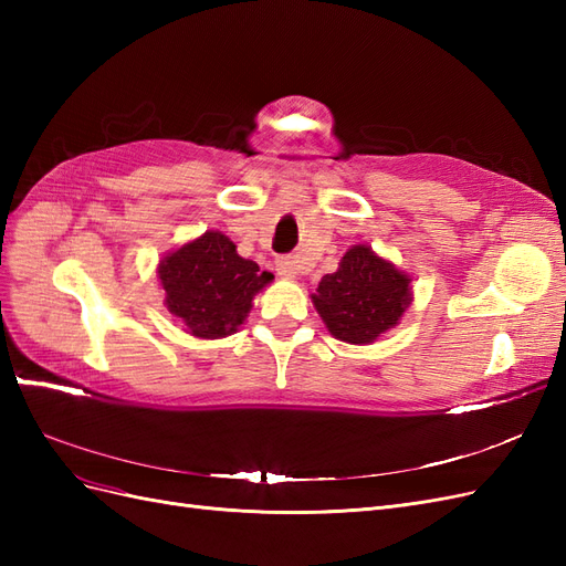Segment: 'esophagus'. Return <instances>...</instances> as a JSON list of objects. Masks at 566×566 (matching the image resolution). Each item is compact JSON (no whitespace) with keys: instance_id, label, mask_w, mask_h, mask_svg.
<instances>
[{"instance_id":"1","label":"esophagus","mask_w":566,"mask_h":566,"mask_svg":"<svg viewBox=\"0 0 566 566\" xmlns=\"http://www.w3.org/2000/svg\"><path fill=\"white\" fill-rule=\"evenodd\" d=\"M276 271L285 279H295L297 276V262L295 256H279L276 260Z\"/></svg>"}]
</instances>
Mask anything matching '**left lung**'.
Wrapping results in <instances>:
<instances>
[{
    "instance_id": "left-lung-1",
    "label": "left lung",
    "mask_w": 566,
    "mask_h": 566,
    "mask_svg": "<svg viewBox=\"0 0 566 566\" xmlns=\"http://www.w3.org/2000/svg\"><path fill=\"white\" fill-rule=\"evenodd\" d=\"M316 312L333 337L349 345H370L399 323L413 302L410 279L368 245H354L335 273H325L312 295Z\"/></svg>"
}]
</instances>
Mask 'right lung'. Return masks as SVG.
<instances>
[{"mask_svg":"<svg viewBox=\"0 0 566 566\" xmlns=\"http://www.w3.org/2000/svg\"><path fill=\"white\" fill-rule=\"evenodd\" d=\"M158 279L169 314L184 323L186 333L219 339L243 325L254 295L273 281V273L243 260L221 231H205L163 256Z\"/></svg>","mask_w":566,"mask_h":566,"instance_id":"1","label":"right lung"}]
</instances>
